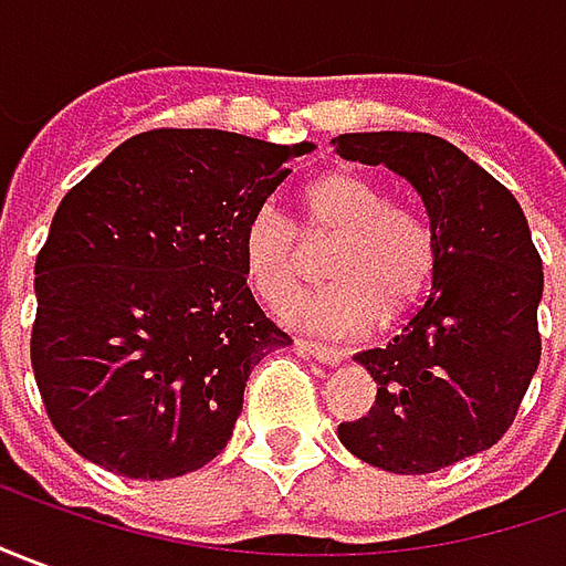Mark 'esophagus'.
I'll return each mask as SVG.
<instances>
[{
	"mask_svg": "<svg viewBox=\"0 0 566 566\" xmlns=\"http://www.w3.org/2000/svg\"><path fill=\"white\" fill-rule=\"evenodd\" d=\"M295 348L302 350V354H307V357H314V360H321V364L329 366H338L345 360V350L329 348V345H321V342H307V338H298Z\"/></svg>",
	"mask_w": 566,
	"mask_h": 566,
	"instance_id": "1",
	"label": "esophagus"
}]
</instances>
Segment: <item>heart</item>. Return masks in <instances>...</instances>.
<instances>
[{
	"mask_svg": "<svg viewBox=\"0 0 566 566\" xmlns=\"http://www.w3.org/2000/svg\"><path fill=\"white\" fill-rule=\"evenodd\" d=\"M305 224L333 237L323 274L333 283L286 307V317L314 333L357 338L373 333L385 311L400 314L434 274V237L412 209L388 202L385 190L354 171H326L302 193ZM249 286L271 307L290 302L302 280V243L274 202L259 206L240 233Z\"/></svg>",
	"mask_w": 566,
	"mask_h": 566,
	"instance_id": "obj_1",
	"label": "heart"
}]
</instances>
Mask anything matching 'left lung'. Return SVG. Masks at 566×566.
I'll return each instance as SVG.
<instances>
[{
	"instance_id": "left-lung-1",
	"label": "left lung",
	"mask_w": 566,
	"mask_h": 566,
	"mask_svg": "<svg viewBox=\"0 0 566 566\" xmlns=\"http://www.w3.org/2000/svg\"><path fill=\"white\" fill-rule=\"evenodd\" d=\"M335 154L385 166L422 200L434 237L431 292L385 348L354 360L376 407L338 424L345 450L395 474H431L490 450L539 366L543 261L509 187L424 132H354Z\"/></svg>"
}]
</instances>
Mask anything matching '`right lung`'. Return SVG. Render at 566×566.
<instances>
[{"mask_svg":"<svg viewBox=\"0 0 566 566\" xmlns=\"http://www.w3.org/2000/svg\"><path fill=\"white\" fill-rule=\"evenodd\" d=\"M311 150L157 128L61 200L36 259L30 360L82 459L166 481L228 447L249 373L290 345L252 298L240 233Z\"/></svg>","mask_w":566,"mask_h":566,"instance_id":"obj_1","label":"right lung"}]
</instances>
